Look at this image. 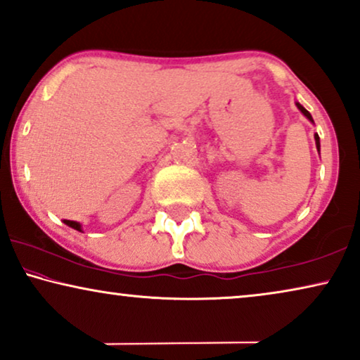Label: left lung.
<instances>
[{
	"instance_id": "left-lung-1",
	"label": "left lung",
	"mask_w": 360,
	"mask_h": 360,
	"mask_svg": "<svg viewBox=\"0 0 360 360\" xmlns=\"http://www.w3.org/2000/svg\"><path fill=\"white\" fill-rule=\"evenodd\" d=\"M297 106H298V110H300V111H302V112H303V115H304V116H307L309 121H313V117H311V115H309V112H308L307 110H304V108H303L302 105H300V103H297ZM314 141H316V147H318V150H319V136H318V134H314Z\"/></svg>"
}]
</instances>
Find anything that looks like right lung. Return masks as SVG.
Segmentation results:
<instances>
[{
	"mask_svg": "<svg viewBox=\"0 0 360 360\" xmlns=\"http://www.w3.org/2000/svg\"><path fill=\"white\" fill-rule=\"evenodd\" d=\"M63 223H65L67 226H70V228H73V229H77V231H82V226L78 224V223H75V221H68V219H63Z\"/></svg>",
	"mask_w": 360,
	"mask_h": 360,
	"instance_id": "1",
	"label": "right lung"
}]
</instances>
